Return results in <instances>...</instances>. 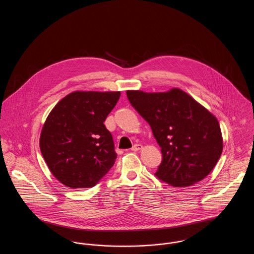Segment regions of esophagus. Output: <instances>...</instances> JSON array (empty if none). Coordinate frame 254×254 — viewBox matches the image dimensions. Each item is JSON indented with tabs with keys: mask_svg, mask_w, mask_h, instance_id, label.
Returning <instances> with one entry per match:
<instances>
[{
	"mask_svg": "<svg viewBox=\"0 0 254 254\" xmlns=\"http://www.w3.org/2000/svg\"><path fill=\"white\" fill-rule=\"evenodd\" d=\"M142 148H143V145L136 144V145H133L131 150H132V151H138V150H140V149H142Z\"/></svg>",
	"mask_w": 254,
	"mask_h": 254,
	"instance_id": "esophagus-1",
	"label": "esophagus"
}]
</instances>
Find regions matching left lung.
Here are the masks:
<instances>
[{
  "label": "left lung",
  "mask_w": 254,
  "mask_h": 254,
  "mask_svg": "<svg viewBox=\"0 0 254 254\" xmlns=\"http://www.w3.org/2000/svg\"><path fill=\"white\" fill-rule=\"evenodd\" d=\"M127 95L161 147L163 160L155 173L161 181L189 187L210 173L223 151L213 114L179 88L157 93L127 90Z\"/></svg>",
  "instance_id": "8db88e82"
}]
</instances>
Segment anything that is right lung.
<instances>
[{"label":"right lung","mask_w":254,"mask_h":254,"mask_svg":"<svg viewBox=\"0 0 254 254\" xmlns=\"http://www.w3.org/2000/svg\"><path fill=\"white\" fill-rule=\"evenodd\" d=\"M120 91H74L53 108L44 124L40 148L53 176L71 189L92 188L117 154L106 121Z\"/></svg>","instance_id":"obj_1"}]
</instances>
